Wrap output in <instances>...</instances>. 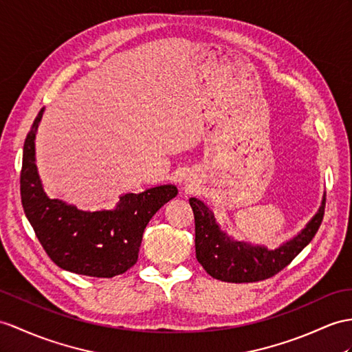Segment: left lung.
I'll list each match as a JSON object with an SVG mask.
<instances>
[{"label":"left lung","instance_id":"obj_1","mask_svg":"<svg viewBox=\"0 0 352 352\" xmlns=\"http://www.w3.org/2000/svg\"><path fill=\"white\" fill-rule=\"evenodd\" d=\"M195 219V256L212 278L242 284L275 276L302 252L318 231L325 208V197L315 217L297 236L276 250L237 242L222 231L213 212L201 200L190 199Z\"/></svg>","mask_w":352,"mask_h":352}]
</instances>
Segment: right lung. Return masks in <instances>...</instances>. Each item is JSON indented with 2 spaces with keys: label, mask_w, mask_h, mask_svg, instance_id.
Returning <instances> with one entry per match:
<instances>
[{
  "label": "right lung",
  "mask_w": 352,
  "mask_h": 352,
  "mask_svg": "<svg viewBox=\"0 0 352 352\" xmlns=\"http://www.w3.org/2000/svg\"><path fill=\"white\" fill-rule=\"evenodd\" d=\"M43 111L23 144L21 199L43 250L59 267L94 278H113L139 258L143 231L155 213L177 195L175 185L124 194L113 210H80L43 191L36 166V134Z\"/></svg>",
  "instance_id": "add662e5"
}]
</instances>
